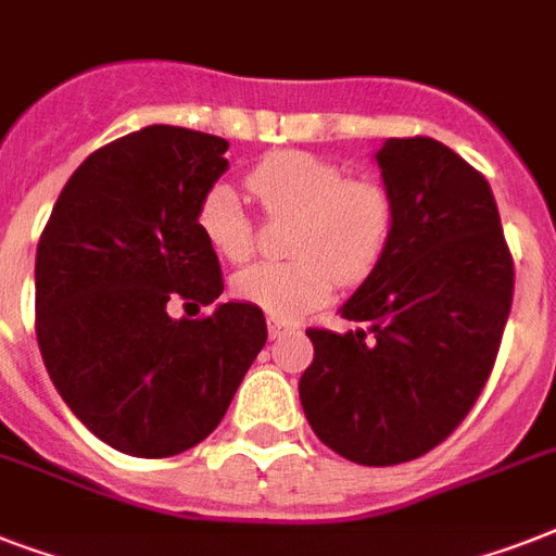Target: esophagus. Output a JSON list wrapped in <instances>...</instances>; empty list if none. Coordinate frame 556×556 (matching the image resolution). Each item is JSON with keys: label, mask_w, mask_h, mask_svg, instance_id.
<instances>
[{"label": "esophagus", "mask_w": 556, "mask_h": 556, "mask_svg": "<svg viewBox=\"0 0 556 556\" xmlns=\"http://www.w3.org/2000/svg\"><path fill=\"white\" fill-rule=\"evenodd\" d=\"M288 331H294V326L286 320H277V317H268V338L270 340H279L282 334H288Z\"/></svg>", "instance_id": "34e87169"}]
</instances>
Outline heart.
Masks as SVG:
<instances>
[{
    "label": "heart",
    "mask_w": 556,
    "mask_h": 556,
    "mask_svg": "<svg viewBox=\"0 0 556 556\" xmlns=\"http://www.w3.org/2000/svg\"><path fill=\"white\" fill-rule=\"evenodd\" d=\"M244 181L268 216L294 218L288 236V256L294 260L260 262L233 277V294L268 317H303L329 300L334 279L357 286L387 256L395 236V199L375 178H349L334 161L282 150L253 164ZM195 225L222 260L251 256V213L227 181L204 190Z\"/></svg>",
    "instance_id": "heart-1"
}]
</instances>
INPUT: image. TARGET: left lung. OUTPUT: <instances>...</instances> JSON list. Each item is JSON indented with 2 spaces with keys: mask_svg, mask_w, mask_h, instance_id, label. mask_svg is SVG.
Returning a JSON list of instances; mask_svg holds the SVG:
<instances>
[{
  "mask_svg": "<svg viewBox=\"0 0 556 556\" xmlns=\"http://www.w3.org/2000/svg\"><path fill=\"white\" fill-rule=\"evenodd\" d=\"M395 199V236L340 317L308 329L300 401L317 439L349 462L430 453L491 378L514 300V260L491 185L432 138H389L375 155Z\"/></svg>",
  "mask_w": 556,
  "mask_h": 556,
  "instance_id": "1",
  "label": "left lung"
}]
</instances>
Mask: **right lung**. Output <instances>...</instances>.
I'll list each match as a JSON object with an SVG mask.
<instances>
[{"label": "right lung", "mask_w": 556, "mask_h": 556, "mask_svg": "<svg viewBox=\"0 0 556 556\" xmlns=\"http://www.w3.org/2000/svg\"><path fill=\"white\" fill-rule=\"evenodd\" d=\"M230 143L147 126L74 169L37 244V343L68 409L126 456L195 447L225 418L268 340L251 303L169 317L225 291L195 207L227 169Z\"/></svg>", "instance_id": "add662e5"}]
</instances>
